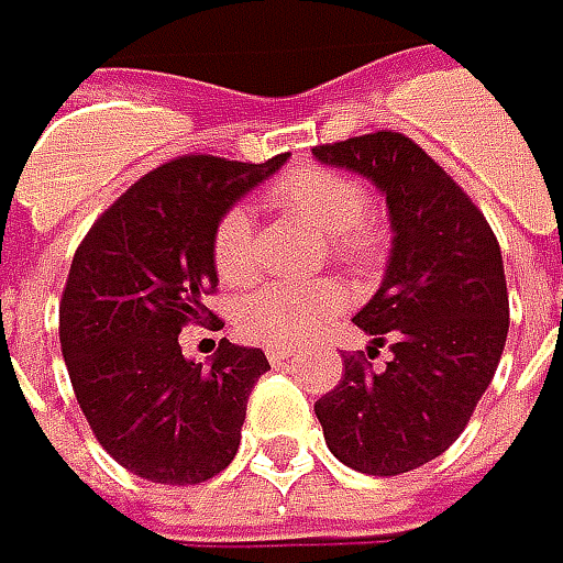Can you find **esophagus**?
<instances>
[{
  "mask_svg": "<svg viewBox=\"0 0 563 563\" xmlns=\"http://www.w3.org/2000/svg\"><path fill=\"white\" fill-rule=\"evenodd\" d=\"M289 355H292V352H289V349H283V345H271V349H267V361H271L274 367H277V364H286Z\"/></svg>",
  "mask_w": 563,
  "mask_h": 563,
  "instance_id": "obj_1",
  "label": "esophagus"
}]
</instances>
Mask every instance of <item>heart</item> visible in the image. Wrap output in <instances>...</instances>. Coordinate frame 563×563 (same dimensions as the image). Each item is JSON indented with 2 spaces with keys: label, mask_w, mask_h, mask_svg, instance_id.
<instances>
[{
  "label": "heart",
  "mask_w": 563,
  "mask_h": 563,
  "mask_svg": "<svg viewBox=\"0 0 563 563\" xmlns=\"http://www.w3.org/2000/svg\"><path fill=\"white\" fill-rule=\"evenodd\" d=\"M267 202L318 227L327 255L342 267H371L383 255L386 233L367 214L364 186L333 167H299L267 189ZM211 264L223 283H245L255 274V230L243 208H227L211 233ZM340 308V286L330 280L267 283L236 308L245 340L292 345L318 330Z\"/></svg>",
  "instance_id": "heart-1"
}]
</instances>
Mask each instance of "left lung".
Masks as SVG:
<instances>
[{
  "label": "left lung",
  "instance_id": "1",
  "mask_svg": "<svg viewBox=\"0 0 563 563\" xmlns=\"http://www.w3.org/2000/svg\"><path fill=\"white\" fill-rule=\"evenodd\" d=\"M311 152L374 180L396 233L383 286L355 314L393 361L374 371L364 352L342 355V379L314 415L352 471L408 474L464 433L493 383L508 340L501 249L474 199L405 133L377 130Z\"/></svg>",
  "mask_w": 563,
  "mask_h": 563
}]
</instances>
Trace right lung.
<instances>
[{
	"label": "right lung",
	"instance_id": "1",
	"mask_svg": "<svg viewBox=\"0 0 563 563\" xmlns=\"http://www.w3.org/2000/svg\"><path fill=\"white\" fill-rule=\"evenodd\" d=\"M283 162L180 155L130 186L74 252L62 352L89 430L130 474L196 486L236 457L249 393L271 364L262 349L223 340L202 367L177 336L214 320L205 299L218 286V218Z\"/></svg>",
	"mask_w": 563,
	"mask_h": 563
}]
</instances>
